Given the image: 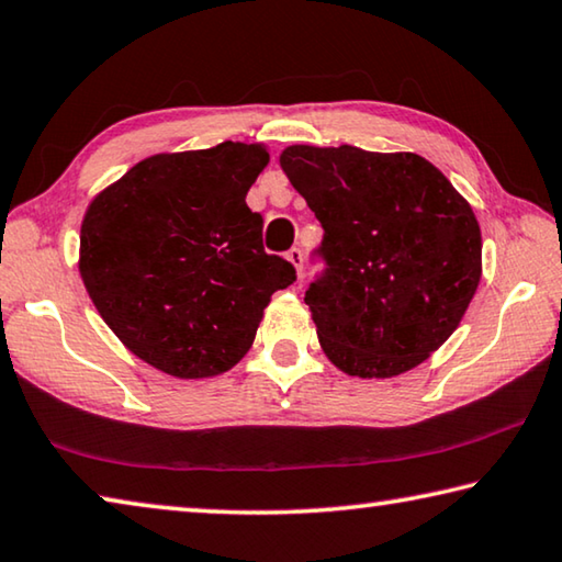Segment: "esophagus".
<instances>
[{"mask_svg":"<svg viewBox=\"0 0 562 562\" xmlns=\"http://www.w3.org/2000/svg\"><path fill=\"white\" fill-rule=\"evenodd\" d=\"M288 260L294 265V270H297L300 274H302V250H300V247H290V250H288Z\"/></svg>","mask_w":562,"mask_h":562,"instance_id":"esophagus-1","label":"esophagus"}]
</instances>
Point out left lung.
I'll return each mask as SVG.
<instances>
[{
    "label": "left lung",
    "instance_id": "obj_1",
    "mask_svg": "<svg viewBox=\"0 0 562 562\" xmlns=\"http://www.w3.org/2000/svg\"><path fill=\"white\" fill-rule=\"evenodd\" d=\"M280 166L322 225L304 302L341 372L404 374L459 327L481 280V227L416 154L290 146Z\"/></svg>",
    "mask_w": 562,
    "mask_h": 562
}]
</instances>
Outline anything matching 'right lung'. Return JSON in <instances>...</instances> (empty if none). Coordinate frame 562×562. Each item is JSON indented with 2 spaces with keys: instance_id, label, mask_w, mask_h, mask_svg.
I'll return each instance as SVG.
<instances>
[{
  "instance_id": "1",
  "label": "right lung",
  "mask_w": 562,
  "mask_h": 562,
  "mask_svg": "<svg viewBox=\"0 0 562 562\" xmlns=\"http://www.w3.org/2000/svg\"><path fill=\"white\" fill-rule=\"evenodd\" d=\"M260 144L158 154L93 198L81 223V280L133 355L178 379L235 367L272 292L297 280L262 247L245 203L268 166Z\"/></svg>"
}]
</instances>
